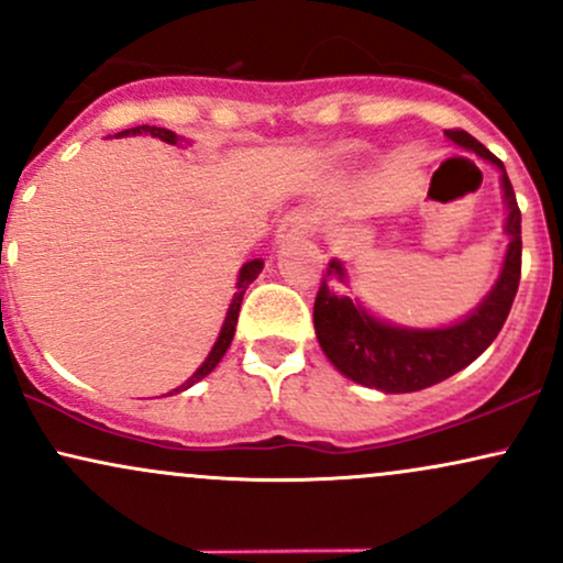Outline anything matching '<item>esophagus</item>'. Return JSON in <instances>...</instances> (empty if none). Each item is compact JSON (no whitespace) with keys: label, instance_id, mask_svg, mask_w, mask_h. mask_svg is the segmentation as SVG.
I'll use <instances>...</instances> for the list:
<instances>
[{"label":"esophagus","instance_id":"obj_1","mask_svg":"<svg viewBox=\"0 0 563 563\" xmlns=\"http://www.w3.org/2000/svg\"><path fill=\"white\" fill-rule=\"evenodd\" d=\"M314 230H318V217L309 209H294L277 224V241H290V238L309 235Z\"/></svg>","mask_w":563,"mask_h":563}]
</instances>
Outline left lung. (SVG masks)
<instances>
[{"mask_svg": "<svg viewBox=\"0 0 563 563\" xmlns=\"http://www.w3.org/2000/svg\"><path fill=\"white\" fill-rule=\"evenodd\" d=\"M448 137L455 145L474 151L503 169V192H506L508 219L506 232L510 235L503 273L495 288L463 322L434 331H407V328L386 325L367 314L357 301L339 294L335 277H344L339 262H331L322 273L320 290L314 296V333L325 357L357 384L380 389L386 394L418 391L434 386L439 380L455 376L457 371L474 363L500 333L510 303L516 299L521 277V211L516 203L506 166L495 158L479 140L463 129H448Z\"/></svg>", "mask_w": 563, "mask_h": 563, "instance_id": "left-lung-1", "label": "left lung"}]
</instances>
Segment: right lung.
I'll return each mask as SVG.
<instances>
[{
	"instance_id": "obj_1",
	"label": "right lung",
	"mask_w": 563,
	"mask_h": 563,
	"mask_svg": "<svg viewBox=\"0 0 563 563\" xmlns=\"http://www.w3.org/2000/svg\"><path fill=\"white\" fill-rule=\"evenodd\" d=\"M129 134H132V137H134V134H153V137H158V140L169 142V145H177V142H179V134L169 132V129L151 126V124H142V126L124 129V132H119V137H129ZM262 267H264V262H262V260H254V262H245V264H243L241 275H238V294L232 296L230 312H228V318H224L222 333H219V339H217L214 349H211V354H209V357H206V363L200 365L198 371L192 373V376L187 378L185 384L179 386V389H174V391H185L187 386H192V384H196V380H200V378H206V376H209V373L214 371V367L219 365V360L224 357V352H228V346H230V341H232V335H235V325H238V312H241V301H243V294H245V288H249L251 283H254L256 277H260ZM174 391H172V394H174Z\"/></svg>"
}]
</instances>
